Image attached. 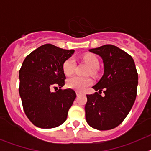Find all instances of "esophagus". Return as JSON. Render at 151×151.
I'll return each mask as SVG.
<instances>
[{
	"mask_svg": "<svg viewBox=\"0 0 151 151\" xmlns=\"http://www.w3.org/2000/svg\"><path fill=\"white\" fill-rule=\"evenodd\" d=\"M76 95L77 96H78V95H80V93L78 91H76Z\"/></svg>",
	"mask_w": 151,
	"mask_h": 151,
	"instance_id": "1",
	"label": "esophagus"
}]
</instances>
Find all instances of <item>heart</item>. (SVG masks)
I'll return each instance as SVG.
<instances>
[{
	"label": "heart",
	"mask_w": 151,
	"mask_h": 151,
	"mask_svg": "<svg viewBox=\"0 0 151 151\" xmlns=\"http://www.w3.org/2000/svg\"><path fill=\"white\" fill-rule=\"evenodd\" d=\"M83 60L91 69H95L99 66V61L94 54H86L83 57ZM76 61L73 58H69L63 64V69L66 76H70L75 71ZM67 86L69 88L74 89L78 91H83L85 88L92 84L91 78L88 77H82L75 76L67 80Z\"/></svg>",
	"instance_id": "obj_1"
}]
</instances>
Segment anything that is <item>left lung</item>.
Returning <instances> with one entry per match:
<instances>
[{"label":"left lung","mask_w":151,"mask_h":151,"mask_svg":"<svg viewBox=\"0 0 151 151\" xmlns=\"http://www.w3.org/2000/svg\"><path fill=\"white\" fill-rule=\"evenodd\" d=\"M89 51L102 58L104 73L92 87L98 92L87 94L85 118L91 127L110 130L122 123L134 104L138 73L132 57L118 47L106 45Z\"/></svg>","instance_id":"8db88e82"}]
</instances>
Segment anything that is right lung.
Returning <instances> with one entry per match:
<instances>
[{
  "instance_id": "obj_1",
  "label": "right lung",
  "mask_w": 151,
  "mask_h": 151,
  "mask_svg": "<svg viewBox=\"0 0 151 151\" xmlns=\"http://www.w3.org/2000/svg\"><path fill=\"white\" fill-rule=\"evenodd\" d=\"M74 51L46 44L29 54L22 63L19 92L26 116L37 127H57L67 118L76 94L73 89H61L66 79L63 64ZM57 87L59 90L52 91Z\"/></svg>"
}]
</instances>
